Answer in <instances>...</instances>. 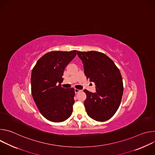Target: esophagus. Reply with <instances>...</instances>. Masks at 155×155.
<instances>
[{
    "label": "esophagus",
    "instance_id": "esophagus-1",
    "mask_svg": "<svg viewBox=\"0 0 155 155\" xmlns=\"http://www.w3.org/2000/svg\"><path fill=\"white\" fill-rule=\"evenodd\" d=\"M80 91V90H78V89H75V93H79Z\"/></svg>",
    "mask_w": 155,
    "mask_h": 155
}]
</instances>
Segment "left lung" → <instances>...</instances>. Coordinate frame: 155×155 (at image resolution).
Here are the masks:
<instances>
[{
	"instance_id": "left-lung-1",
	"label": "left lung",
	"mask_w": 155,
	"mask_h": 155,
	"mask_svg": "<svg viewBox=\"0 0 155 155\" xmlns=\"http://www.w3.org/2000/svg\"><path fill=\"white\" fill-rule=\"evenodd\" d=\"M87 79L96 84V93L84 90L87 114L97 121L111 118L121 103L123 84L121 73L114 61L105 54L91 51H77Z\"/></svg>"
}]
</instances>
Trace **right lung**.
Here are the masks:
<instances>
[{
	"label": "right lung",
	"instance_id": "right-lung-1",
	"mask_svg": "<svg viewBox=\"0 0 155 155\" xmlns=\"http://www.w3.org/2000/svg\"><path fill=\"white\" fill-rule=\"evenodd\" d=\"M77 51H51L37 62L31 74V93L40 114L48 120L59 123L72 115L75 102L74 88H64V71L75 57Z\"/></svg>",
	"mask_w": 155,
	"mask_h": 155
}]
</instances>
